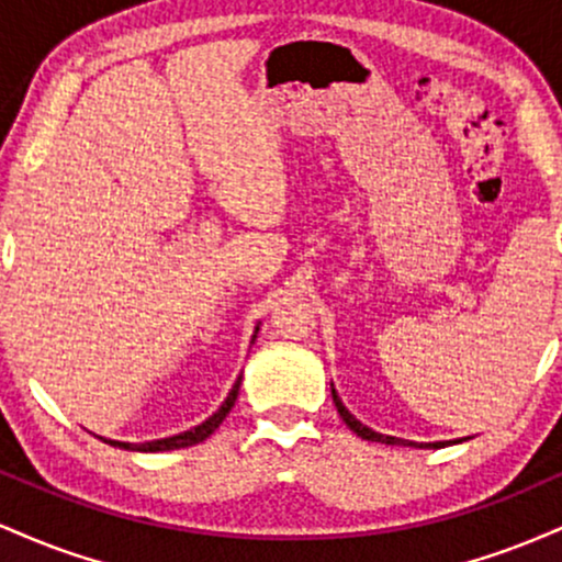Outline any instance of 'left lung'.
I'll use <instances>...</instances> for the list:
<instances>
[{
    "label": "left lung",
    "instance_id": "1",
    "mask_svg": "<svg viewBox=\"0 0 562 562\" xmlns=\"http://www.w3.org/2000/svg\"><path fill=\"white\" fill-rule=\"evenodd\" d=\"M330 391H333V402H335V406H338V415L344 417V423L348 425V428L353 430V434H357L359 438H364V441H378V443H402V447H417V449H441V447H447V443H460V441H434V443H417V441H404V438H396V436H383V434H378V430H372V428H367L364 423H359L357 417L351 415V412L346 409V404L340 402V396H338V391L333 389L330 385Z\"/></svg>",
    "mask_w": 562,
    "mask_h": 562
}]
</instances>
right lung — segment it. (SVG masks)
Returning <instances> with one entry per match:
<instances>
[{"mask_svg":"<svg viewBox=\"0 0 562 562\" xmlns=\"http://www.w3.org/2000/svg\"><path fill=\"white\" fill-rule=\"evenodd\" d=\"M256 333H259V327H256ZM256 340V335H254ZM240 383H243V375L235 380V385H232V391L227 393V398H224L222 406L214 412V415L209 417V420H203L195 428L184 430V434H177V436H169V438H156V441H142V443H132V441H113V438H102L105 443H111V447H119V449H126V451H171V449H187V447H195V443L205 441L218 425L224 423V417L229 415V409L235 406L237 402V393H240Z\"/></svg>","mask_w":562,"mask_h":562,"instance_id":"1","label":"right lung"}]
</instances>
